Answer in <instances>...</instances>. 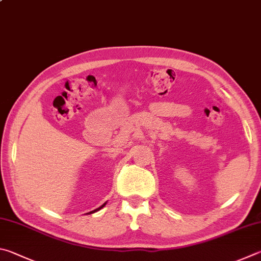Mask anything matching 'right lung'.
Listing matches in <instances>:
<instances>
[{
  "label": "right lung",
  "instance_id": "right-lung-1",
  "mask_svg": "<svg viewBox=\"0 0 261 261\" xmlns=\"http://www.w3.org/2000/svg\"><path fill=\"white\" fill-rule=\"evenodd\" d=\"M106 203H107V202H106ZM106 203H103V204H102L101 206H99V207H97V209H94L93 211H90V212H88V213H87V215H91V213H94V212H97V211H99V210H100V209H102V207L106 205Z\"/></svg>",
  "mask_w": 261,
  "mask_h": 261
}]
</instances>
